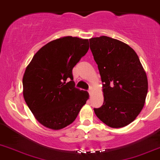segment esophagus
Segmentation results:
<instances>
[{"mask_svg": "<svg viewBox=\"0 0 160 160\" xmlns=\"http://www.w3.org/2000/svg\"><path fill=\"white\" fill-rule=\"evenodd\" d=\"M88 92H89V94H92V93H93V88H92V87H91V88H89V90H88Z\"/></svg>", "mask_w": 160, "mask_h": 160, "instance_id": "esophagus-1", "label": "esophagus"}]
</instances>
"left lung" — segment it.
I'll return each mask as SVG.
<instances>
[{
    "label": "left lung",
    "mask_w": 160,
    "mask_h": 160,
    "mask_svg": "<svg viewBox=\"0 0 160 160\" xmlns=\"http://www.w3.org/2000/svg\"><path fill=\"white\" fill-rule=\"evenodd\" d=\"M100 72L104 102L94 112L112 128H123L136 119L148 93V79L138 56L129 45L106 36L89 39Z\"/></svg>",
    "instance_id": "8db88e82"
}]
</instances>
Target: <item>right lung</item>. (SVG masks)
Wrapping results in <instances>:
<instances>
[{"label": "right lung", "instance_id": "obj_1", "mask_svg": "<svg viewBox=\"0 0 160 160\" xmlns=\"http://www.w3.org/2000/svg\"><path fill=\"white\" fill-rule=\"evenodd\" d=\"M89 49L88 39H56L32 57L22 78L23 97L37 121L60 130L71 124L89 98L75 88L72 68Z\"/></svg>", "mask_w": 160, "mask_h": 160}]
</instances>
